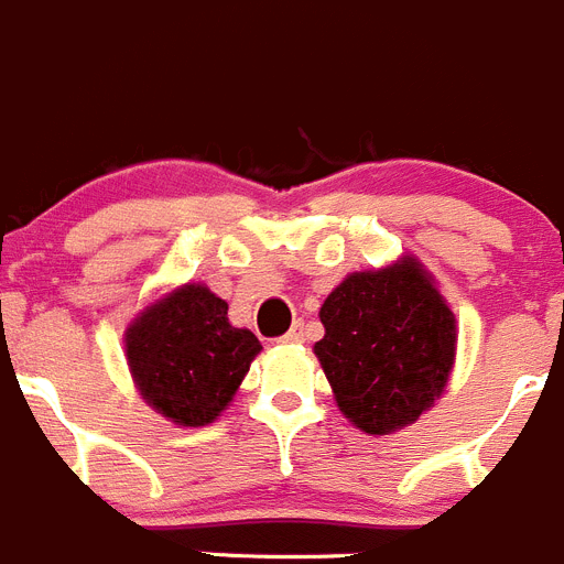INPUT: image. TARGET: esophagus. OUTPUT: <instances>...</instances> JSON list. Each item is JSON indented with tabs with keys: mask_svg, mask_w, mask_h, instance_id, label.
<instances>
[{
	"mask_svg": "<svg viewBox=\"0 0 564 564\" xmlns=\"http://www.w3.org/2000/svg\"><path fill=\"white\" fill-rule=\"evenodd\" d=\"M302 340H304V333H302V324H299V327H293L291 333L282 335V338H279V344H302Z\"/></svg>",
	"mask_w": 564,
	"mask_h": 564,
	"instance_id": "obj_1",
	"label": "esophagus"
}]
</instances>
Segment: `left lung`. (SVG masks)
<instances>
[{
	"instance_id": "1",
	"label": "left lung",
	"mask_w": 564,
	"mask_h": 564,
	"mask_svg": "<svg viewBox=\"0 0 564 564\" xmlns=\"http://www.w3.org/2000/svg\"><path fill=\"white\" fill-rule=\"evenodd\" d=\"M324 338L313 346L340 413L386 436L438 400L456 364V316L413 257L358 271L324 299Z\"/></svg>"
}]
</instances>
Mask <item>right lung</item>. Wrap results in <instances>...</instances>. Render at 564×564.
Here are the masks:
<instances>
[{"label":"right lung","instance_id":"1","mask_svg":"<svg viewBox=\"0 0 564 564\" xmlns=\"http://www.w3.org/2000/svg\"><path fill=\"white\" fill-rule=\"evenodd\" d=\"M260 349L251 329L231 327L229 304L195 282L148 304L126 329L139 394L181 427L218 420Z\"/></svg>","mask_w":564,"mask_h":564}]
</instances>
